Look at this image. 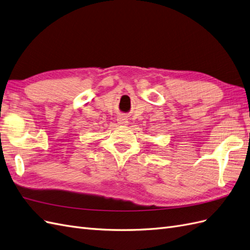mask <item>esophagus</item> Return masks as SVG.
Here are the masks:
<instances>
[{
    "instance_id": "34e87169",
    "label": "esophagus",
    "mask_w": 250,
    "mask_h": 250,
    "mask_svg": "<svg viewBox=\"0 0 250 250\" xmlns=\"http://www.w3.org/2000/svg\"><path fill=\"white\" fill-rule=\"evenodd\" d=\"M117 123L120 125H129V121H127V118L125 116H124V115H120V116H118Z\"/></svg>"
}]
</instances>
